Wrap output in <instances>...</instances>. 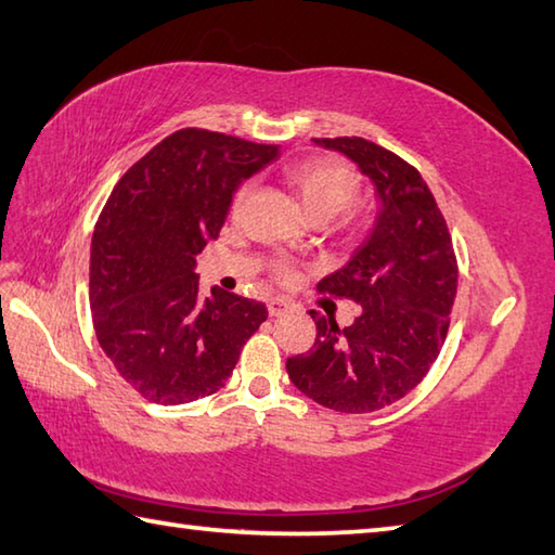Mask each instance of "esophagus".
Here are the masks:
<instances>
[{"mask_svg": "<svg viewBox=\"0 0 555 555\" xmlns=\"http://www.w3.org/2000/svg\"><path fill=\"white\" fill-rule=\"evenodd\" d=\"M288 310H291V302L288 300H284V298L269 300V314L271 317H284Z\"/></svg>", "mask_w": 555, "mask_h": 555, "instance_id": "34e87169", "label": "esophagus"}]
</instances>
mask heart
I'll return each instance as SVG.
<instances>
[{"instance_id": "b5f03b06", "label": "heart", "mask_w": 555, "mask_h": 555, "mask_svg": "<svg viewBox=\"0 0 555 555\" xmlns=\"http://www.w3.org/2000/svg\"><path fill=\"white\" fill-rule=\"evenodd\" d=\"M286 183L298 195L302 209L312 221L334 219L348 209L360 195V176L348 162L336 157H310L291 164L286 169ZM247 195V185H241L233 195L231 209L238 211ZM279 279H291L293 269L288 264L276 267Z\"/></svg>"}]
</instances>
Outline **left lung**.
Masks as SVG:
<instances>
[{
	"label": "left lung",
	"mask_w": 555,
	"mask_h": 555,
	"mask_svg": "<svg viewBox=\"0 0 555 555\" xmlns=\"http://www.w3.org/2000/svg\"><path fill=\"white\" fill-rule=\"evenodd\" d=\"M374 183L376 219L350 262L317 288L350 298L362 312L350 326L317 320V340L286 360L291 382L336 412H374L408 396L427 376L451 324L457 291L453 241L420 171L364 138H314Z\"/></svg>",
	"instance_id": "left-lung-1"
}]
</instances>
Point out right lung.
Here are the masks:
<instances>
[{
  "label": "right lung",
  "mask_w": 555,
  "mask_h": 555,
  "mask_svg": "<svg viewBox=\"0 0 555 555\" xmlns=\"http://www.w3.org/2000/svg\"><path fill=\"white\" fill-rule=\"evenodd\" d=\"M279 145L181 128L128 169L90 247V310L102 350L159 405L217 393L267 308L211 288L197 296L195 255L215 241L233 193Z\"/></svg>",
  "instance_id": "1"
}]
</instances>
